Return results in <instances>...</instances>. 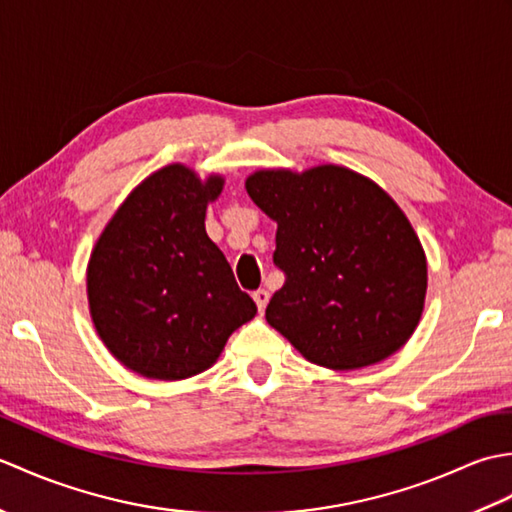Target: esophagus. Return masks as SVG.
<instances>
[{"label":"esophagus","instance_id":"esophagus-1","mask_svg":"<svg viewBox=\"0 0 512 512\" xmlns=\"http://www.w3.org/2000/svg\"><path fill=\"white\" fill-rule=\"evenodd\" d=\"M268 290H255L253 292V299H255V303H257V308H259V312H264L266 310V306H268Z\"/></svg>","mask_w":512,"mask_h":512}]
</instances>
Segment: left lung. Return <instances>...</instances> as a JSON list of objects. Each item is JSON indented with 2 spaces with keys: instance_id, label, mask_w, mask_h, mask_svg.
I'll use <instances>...</instances> for the list:
<instances>
[{
  "instance_id": "1",
  "label": "left lung",
  "mask_w": 512,
  "mask_h": 512,
  "mask_svg": "<svg viewBox=\"0 0 512 512\" xmlns=\"http://www.w3.org/2000/svg\"><path fill=\"white\" fill-rule=\"evenodd\" d=\"M246 191L277 222L286 284L266 321L306 361L361 369L396 354L418 328L427 255L387 191L341 165L259 169Z\"/></svg>"
}]
</instances>
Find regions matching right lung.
<instances>
[{
  "label": "right lung",
  "instance_id": "add662e5",
  "mask_svg": "<svg viewBox=\"0 0 512 512\" xmlns=\"http://www.w3.org/2000/svg\"><path fill=\"white\" fill-rule=\"evenodd\" d=\"M224 178L173 162L118 206L88 262L90 317L118 363L151 380L202 374L257 314L204 228Z\"/></svg>",
  "mask_w": 512,
  "mask_h": 512
}]
</instances>
